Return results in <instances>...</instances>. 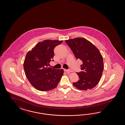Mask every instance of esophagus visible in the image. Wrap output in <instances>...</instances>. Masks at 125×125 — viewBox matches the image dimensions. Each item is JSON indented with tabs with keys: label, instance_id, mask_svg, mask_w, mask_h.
<instances>
[{
	"label": "esophagus",
	"instance_id": "esophagus-1",
	"mask_svg": "<svg viewBox=\"0 0 125 125\" xmlns=\"http://www.w3.org/2000/svg\"><path fill=\"white\" fill-rule=\"evenodd\" d=\"M64 71L67 72H72V71L71 69H68V70H64Z\"/></svg>",
	"mask_w": 125,
	"mask_h": 125
}]
</instances>
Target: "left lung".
<instances>
[{
    "label": "left lung",
    "mask_w": 125,
    "mask_h": 125,
    "mask_svg": "<svg viewBox=\"0 0 125 125\" xmlns=\"http://www.w3.org/2000/svg\"><path fill=\"white\" fill-rule=\"evenodd\" d=\"M76 59L82 61V72H76L79 80L73 85L77 89L87 90L94 87L100 81L104 68L102 56L93 43L87 39L77 38L65 41Z\"/></svg>",
    "instance_id": "8db88e82"
}]
</instances>
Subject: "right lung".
Masks as SVG:
<instances>
[{"label": "right lung", "mask_w": 125, "mask_h": 125, "mask_svg": "<svg viewBox=\"0 0 125 125\" xmlns=\"http://www.w3.org/2000/svg\"><path fill=\"white\" fill-rule=\"evenodd\" d=\"M62 42L46 40L27 53L23 64L25 73L31 85L39 91L55 88L63 75V69L48 67L50 61H53L54 48Z\"/></svg>", "instance_id": "right-lung-1"}]
</instances>
